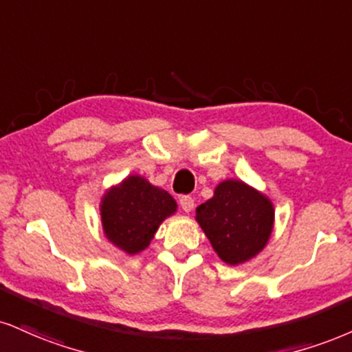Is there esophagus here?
I'll return each instance as SVG.
<instances>
[{
    "label": "esophagus",
    "instance_id": "esophagus-1",
    "mask_svg": "<svg viewBox=\"0 0 352 352\" xmlns=\"http://www.w3.org/2000/svg\"><path fill=\"white\" fill-rule=\"evenodd\" d=\"M180 206L185 213H190L195 208V200L190 195H184V197H180Z\"/></svg>",
    "mask_w": 352,
    "mask_h": 352
}]
</instances>
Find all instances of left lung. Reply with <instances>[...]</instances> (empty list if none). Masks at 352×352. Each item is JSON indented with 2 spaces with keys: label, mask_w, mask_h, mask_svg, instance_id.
<instances>
[{
  "label": "left lung",
  "mask_w": 352,
  "mask_h": 352,
  "mask_svg": "<svg viewBox=\"0 0 352 352\" xmlns=\"http://www.w3.org/2000/svg\"><path fill=\"white\" fill-rule=\"evenodd\" d=\"M197 221L218 256L236 265L264 249L274 224V208L264 195L239 180H226L214 197L197 208Z\"/></svg>",
  "instance_id": "1"
}]
</instances>
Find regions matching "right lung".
Masks as SVG:
<instances>
[{
    "label": "right lung",
    "mask_w": 352,
    "mask_h": 352,
    "mask_svg": "<svg viewBox=\"0 0 352 352\" xmlns=\"http://www.w3.org/2000/svg\"><path fill=\"white\" fill-rule=\"evenodd\" d=\"M177 203L139 175H131L104 195L101 221L107 238L128 254L141 252L154 238L159 224L175 213Z\"/></svg>",
    "instance_id": "obj_1"
}]
</instances>
